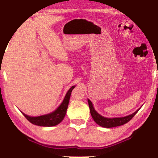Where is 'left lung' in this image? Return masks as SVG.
Returning <instances> with one entry per match:
<instances>
[{
	"label": "left lung",
	"instance_id": "obj_1",
	"mask_svg": "<svg viewBox=\"0 0 158 158\" xmlns=\"http://www.w3.org/2000/svg\"><path fill=\"white\" fill-rule=\"evenodd\" d=\"M88 105H89L90 114H91L92 118H94L95 122L99 126L105 127V128H111V127H116L121 126L126 124L128 122H129L131 118L134 117V116L137 113V111L134 112L133 114H130V115L124 116V117H118V118H106L104 116H102L100 115L98 112H97L94 108V106L92 104V102L89 99H88Z\"/></svg>",
	"mask_w": 158,
	"mask_h": 158
}]
</instances>
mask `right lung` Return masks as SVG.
Wrapping results in <instances>:
<instances>
[{
  "label": "right lung",
  "mask_w": 158,
  "mask_h": 158,
  "mask_svg": "<svg viewBox=\"0 0 158 158\" xmlns=\"http://www.w3.org/2000/svg\"><path fill=\"white\" fill-rule=\"evenodd\" d=\"M75 87V85H73L68 90L65 96H64V100L62 101L61 104L59 106L55 111L52 112L50 114H45V115L40 116H29L27 114H23V115L27 118L28 121H29L31 124L37 125L41 127H53L56 126L58 124L63 120V118L65 116L67 109H68L69 101H70L71 92L73 88Z\"/></svg>",
  "instance_id": "1"
}]
</instances>
